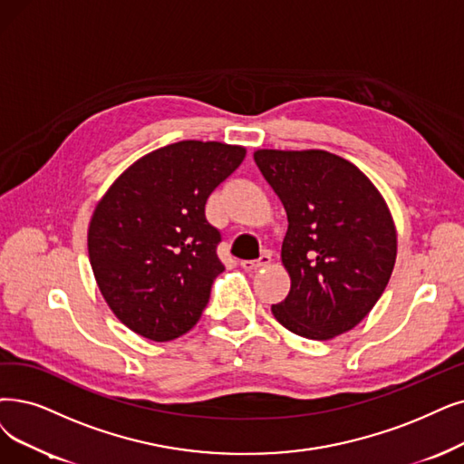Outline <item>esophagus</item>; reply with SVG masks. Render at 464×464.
I'll list each match as a JSON object with an SVG mask.
<instances>
[{"label":"esophagus","instance_id":"esophagus-1","mask_svg":"<svg viewBox=\"0 0 464 464\" xmlns=\"http://www.w3.org/2000/svg\"><path fill=\"white\" fill-rule=\"evenodd\" d=\"M270 263H272V256L268 253H263L256 258V261H242V268L247 272H256V270L268 266Z\"/></svg>","mask_w":464,"mask_h":464}]
</instances>
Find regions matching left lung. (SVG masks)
<instances>
[{
  "label": "left lung",
  "instance_id": "1",
  "mask_svg": "<svg viewBox=\"0 0 464 464\" xmlns=\"http://www.w3.org/2000/svg\"><path fill=\"white\" fill-rule=\"evenodd\" d=\"M287 213L282 265L291 289L274 318L304 339L354 329L391 280L398 234L388 203L354 163L327 150L253 154Z\"/></svg>",
  "mask_w": 464,
  "mask_h": 464
}]
</instances>
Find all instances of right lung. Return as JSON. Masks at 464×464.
Returning <instances> with one entry per match:
<instances>
[{
    "instance_id": "1",
    "label": "right lung",
    "mask_w": 464,
    "mask_h": 464,
    "mask_svg": "<svg viewBox=\"0 0 464 464\" xmlns=\"http://www.w3.org/2000/svg\"><path fill=\"white\" fill-rule=\"evenodd\" d=\"M246 154L217 140L168 144L129 165L99 199L89 263L106 304L137 335L165 343L198 324L225 270L206 201Z\"/></svg>"
}]
</instances>
